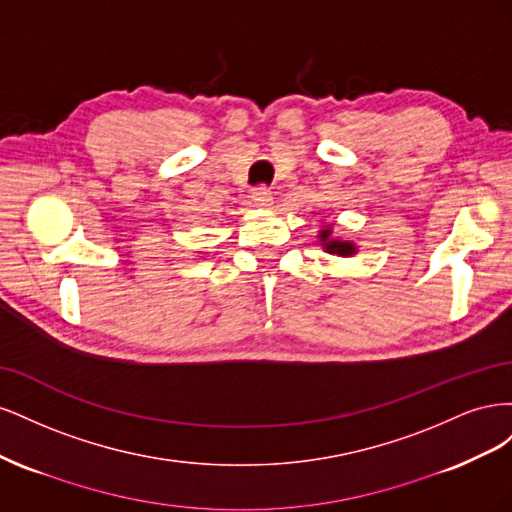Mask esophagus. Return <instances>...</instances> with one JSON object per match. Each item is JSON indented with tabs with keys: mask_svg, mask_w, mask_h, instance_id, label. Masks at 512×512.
<instances>
[{
	"mask_svg": "<svg viewBox=\"0 0 512 512\" xmlns=\"http://www.w3.org/2000/svg\"><path fill=\"white\" fill-rule=\"evenodd\" d=\"M252 200H254V203H256L258 207H269L271 200H273L271 190L265 188V185H260V188H256V190L252 192Z\"/></svg>",
	"mask_w": 512,
	"mask_h": 512,
	"instance_id": "1",
	"label": "esophagus"
}]
</instances>
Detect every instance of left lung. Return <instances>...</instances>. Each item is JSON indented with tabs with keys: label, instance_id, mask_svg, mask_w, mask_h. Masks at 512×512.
<instances>
[{
	"label": "left lung",
	"instance_id": "left-lung-1",
	"mask_svg": "<svg viewBox=\"0 0 512 512\" xmlns=\"http://www.w3.org/2000/svg\"><path fill=\"white\" fill-rule=\"evenodd\" d=\"M320 243L324 247V252L329 254H337V256H352L356 252V245L344 239H335L333 237V228L331 226H324L320 230Z\"/></svg>",
	"mask_w": 512,
	"mask_h": 512
}]
</instances>
